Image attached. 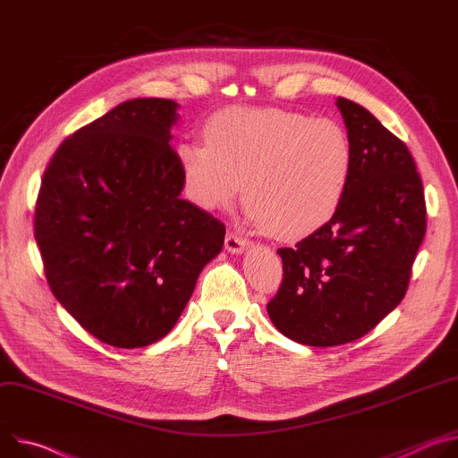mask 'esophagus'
Returning <instances> with one entry per match:
<instances>
[{"instance_id":"34e87169","label":"esophagus","mask_w":458,"mask_h":458,"mask_svg":"<svg viewBox=\"0 0 458 458\" xmlns=\"http://www.w3.org/2000/svg\"><path fill=\"white\" fill-rule=\"evenodd\" d=\"M249 240L247 238H242L238 233H227L225 236V249L229 252H242L243 249L249 247Z\"/></svg>"}]
</instances>
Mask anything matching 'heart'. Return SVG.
<instances>
[{"mask_svg": "<svg viewBox=\"0 0 458 458\" xmlns=\"http://www.w3.org/2000/svg\"><path fill=\"white\" fill-rule=\"evenodd\" d=\"M203 141L176 147L185 198L201 211H220L243 182L250 216L282 240L329 222L352 171L351 140L340 123L285 109H222L203 125Z\"/></svg>", "mask_w": 458, "mask_h": 458, "instance_id": "1", "label": "heart"}]
</instances>
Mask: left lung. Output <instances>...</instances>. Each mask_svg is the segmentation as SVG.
<instances>
[{
	"mask_svg": "<svg viewBox=\"0 0 458 458\" xmlns=\"http://www.w3.org/2000/svg\"><path fill=\"white\" fill-rule=\"evenodd\" d=\"M352 171L336 213L278 249L284 280L267 303L287 338L331 347L369 333L402 301L426 234V199L410 148L368 109L338 98Z\"/></svg>",
	"mask_w": 458,
	"mask_h": 458,
	"instance_id": "1",
	"label": "left lung"
}]
</instances>
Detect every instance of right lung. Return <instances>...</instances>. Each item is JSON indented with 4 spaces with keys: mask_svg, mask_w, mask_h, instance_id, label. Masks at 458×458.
Returning a JSON list of instances; mask_svg holds the SVG:
<instances>
[{
    "mask_svg": "<svg viewBox=\"0 0 458 458\" xmlns=\"http://www.w3.org/2000/svg\"><path fill=\"white\" fill-rule=\"evenodd\" d=\"M176 109L123 101L69 136L41 180L34 236L50 291L114 347L162 340L224 247L225 225L180 198Z\"/></svg>",
    "mask_w": 458,
    "mask_h": 458,
    "instance_id": "obj_1",
    "label": "right lung"
}]
</instances>
